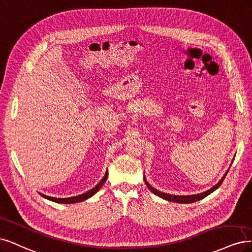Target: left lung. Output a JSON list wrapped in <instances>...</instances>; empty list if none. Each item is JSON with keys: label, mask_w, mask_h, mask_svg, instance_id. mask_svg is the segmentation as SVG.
<instances>
[{"label": "left lung", "mask_w": 252, "mask_h": 252, "mask_svg": "<svg viewBox=\"0 0 252 252\" xmlns=\"http://www.w3.org/2000/svg\"><path fill=\"white\" fill-rule=\"evenodd\" d=\"M229 169H227V172L225 173V175L222 177V179L219 181L215 186H213L212 189L204 191V192H201V193H197V194H191V196H175V194H169V193H165V192H162V191H159L157 189H155L154 188H152V185L147 181V179L144 178V182L145 184H147V186L149 188V189L156 194V196L164 199V200H167V201H170V202H175V203H183V204H188V203H193V202H197L203 198H205L206 196H208V194H210L212 192H214L217 189L220 188V185L222 184V182L224 181L225 177L227 175V173H228Z\"/></svg>", "instance_id": "1"}]
</instances>
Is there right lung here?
<instances>
[{
    "mask_svg": "<svg viewBox=\"0 0 252 252\" xmlns=\"http://www.w3.org/2000/svg\"><path fill=\"white\" fill-rule=\"evenodd\" d=\"M107 177H108V172H105L104 177L102 178L101 181L95 186V188H93L92 189L88 190L87 192L79 194V196H76V197H71V198H53V197L46 196V194H43V193H40V196H42L45 199H48V200L56 202V203H62V204H72V203L82 202V201H85V200H87L89 198H91L93 194H95L97 191H98L100 189L101 186L103 185V183L105 182V180H107Z\"/></svg>",
    "mask_w": 252,
    "mask_h": 252,
    "instance_id": "1",
    "label": "right lung"
}]
</instances>
